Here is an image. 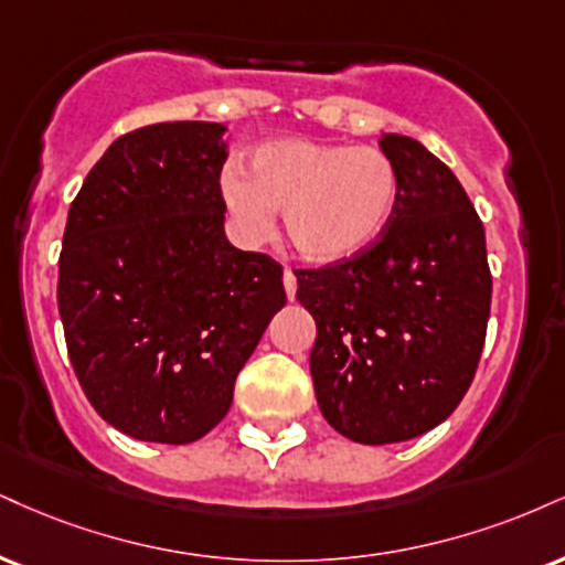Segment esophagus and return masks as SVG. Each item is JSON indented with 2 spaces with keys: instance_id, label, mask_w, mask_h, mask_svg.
<instances>
[{
  "instance_id": "34e87169",
  "label": "esophagus",
  "mask_w": 565,
  "mask_h": 565,
  "mask_svg": "<svg viewBox=\"0 0 565 565\" xmlns=\"http://www.w3.org/2000/svg\"><path fill=\"white\" fill-rule=\"evenodd\" d=\"M284 289H287V300H295V295H297V276L291 274V268H284Z\"/></svg>"
}]
</instances>
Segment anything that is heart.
<instances>
[{"mask_svg":"<svg viewBox=\"0 0 565 565\" xmlns=\"http://www.w3.org/2000/svg\"><path fill=\"white\" fill-rule=\"evenodd\" d=\"M236 234L255 244L284 210L291 247L312 263H342L369 249L399 202V173L376 147L316 139H274L255 147L247 175L221 179Z\"/></svg>","mask_w":565,"mask_h":565,"instance_id":"heart-1","label":"heart"}]
</instances>
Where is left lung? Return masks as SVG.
I'll list each match as a JSON object with an SVG mask.
<instances>
[{
	"mask_svg": "<svg viewBox=\"0 0 565 565\" xmlns=\"http://www.w3.org/2000/svg\"><path fill=\"white\" fill-rule=\"evenodd\" d=\"M399 173V202L369 249L295 270L318 337V407L360 445L420 437L458 407L484 348L492 276L484 226L455 173L420 141L379 139Z\"/></svg>",
	"mask_w": 565,
	"mask_h": 565,
	"instance_id": "8db88e82",
	"label": "left lung"
}]
</instances>
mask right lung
<instances>
[{
  "label": "right lung",
  "mask_w": 565,
  "mask_h": 565,
  "mask_svg": "<svg viewBox=\"0 0 565 565\" xmlns=\"http://www.w3.org/2000/svg\"><path fill=\"white\" fill-rule=\"evenodd\" d=\"M226 126L154 124L115 139L67 213L57 305L81 390L141 441L217 426L270 318L281 265L223 231Z\"/></svg>",
  "instance_id": "1"
}]
</instances>
